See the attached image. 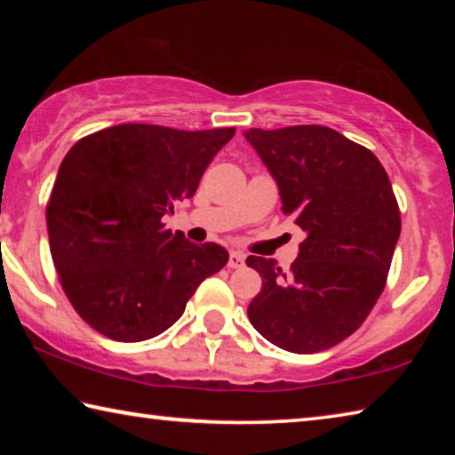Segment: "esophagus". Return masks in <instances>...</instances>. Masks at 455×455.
Returning a JSON list of instances; mask_svg holds the SVG:
<instances>
[{
  "instance_id": "obj_1",
  "label": "esophagus",
  "mask_w": 455,
  "mask_h": 455,
  "mask_svg": "<svg viewBox=\"0 0 455 455\" xmlns=\"http://www.w3.org/2000/svg\"><path fill=\"white\" fill-rule=\"evenodd\" d=\"M227 267L228 268H243L244 267V255H241V252H230Z\"/></svg>"
}]
</instances>
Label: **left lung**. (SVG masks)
Returning <instances> with one entry per match:
<instances>
[{"label":"left lung","instance_id":"obj_1","mask_svg":"<svg viewBox=\"0 0 455 455\" xmlns=\"http://www.w3.org/2000/svg\"><path fill=\"white\" fill-rule=\"evenodd\" d=\"M244 138L307 235L289 273L273 259H246L263 279L246 313L284 351L333 347L361 327L387 281L402 233L389 176L371 150L327 126L251 128Z\"/></svg>","mask_w":455,"mask_h":455}]
</instances>
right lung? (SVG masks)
<instances>
[{
  "instance_id": "right-lung-1",
  "label": "right lung",
  "mask_w": 455,
  "mask_h": 455,
  "mask_svg": "<svg viewBox=\"0 0 455 455\" xmlns=\"http://www.w3.org/2000/svg\"><path fill=\"white\" fill-rule=\"evenodd\" d=\"M233 136L120 124L84 136L61 160L45 209L50 251L66 297L98 333L124 343L160 335L227 265L222 246L190 243L163 217L195 196Z\"/></svg>"
}]
</instances>
